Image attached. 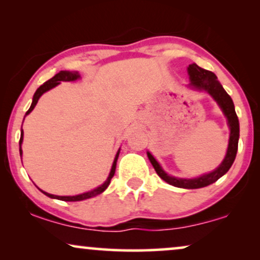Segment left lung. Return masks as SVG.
I'll use <instances>...</instances> for the list:
<instances>
[{"label":"left lung","mask_w":260,"mask_h":260,"mask_svg":"<svg viewBox=\"0 0 260 260\" xmlns=\"http://www.w3.org/2000/svg\"><path fill=\"white\" fill-rule=\"evenodd\" d=\"M188 74H189L190 86L197 88V90L208 92L213 99L218 103L220 109L222 110L223 115L226 116L227 124H229L231 133L229 148H227L225 158H223L221 165L211 173L195 177V179H177V177L168 175L150 152L148 151L147 154L157 175L162 180H165L167 183L172 184L174 187L186 188V189H197V188H202L208 186V184L214 183L222 175H225L229 172L231 166L233 165L237 156L238 141H239V120H238V116L236 110H234L232 98L223 90L222 85L219 83L218 78H216L214 73L211 72V71L201 69L197 63H191V65L188 66Z\"/></svg>","instance_id":"obj_1"}]
</instances>
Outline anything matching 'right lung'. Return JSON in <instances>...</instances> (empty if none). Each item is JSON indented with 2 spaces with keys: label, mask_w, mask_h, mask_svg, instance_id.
<instances>
[{
  "label": "right lung",
  "mask_w": 260,
  "mask_h": 260,
  "mask_svg": "<svg viewBox=\"0 0 260 260\" xmlns=\"http://www.w3.org/2000/svg\"><path fill=\"white\" fill-rule=\"evenodd\" d=\"M80 78V74L78 72H70V71H60L59 73H56L54 77L51 78L48 81H46L41 85L40 87L38 88L37 92L34 93V97H33V102H31V105L28 111L26 112V116L28 113H30L33 111V109L35 108V105H37V103L39 101V98L41 97L42 94L45 93V92H47L48 90H51V88L55 87L56 85L60 84V81H73V80H77ZM24 116V117H26ZM22 141H23V130H21V137H20V155H22V149H21V144H22ZM119 151H117L116 154V157L113 159V163H112V168H111V172H110L108 179L104 183L102 184V186H99L97 188H94L93 190H90V191H86V193H83V194H79V195H74V197H59V195H53V194H49V193H46V191L41 190L42 193L45 195H47V197L52 198V199H58V200H62V201H81V200H86V199H90L92 197H95V195L101 194L104 191L106 188L109 187L110 184V181L115 175V172H116V165H117V159H118V156H119Z\"/></svg>",
  "instance_id": "right-lung-1"
}]
</instances>
